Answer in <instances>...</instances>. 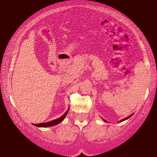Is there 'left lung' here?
Segmentation results:
<instances>
[{
	"label": "left lung",
	"mask_w": 157,
	"mask_h": 157,
	"mask_svg": "<svg viewBox=\"0 0 157 157\" xmlns=\"http://www.w3.org/2000/svg\"><path fill=\"white\" fill-rule=\"evenodd\" d=\"M131 116H132V114H131V115H130V116L127 117H126V118H125V119H123V120H121V121H120V122H122V121H124V120H128V118H130ZM102 120H103V119H102ZM104 120V121H105V122H106L105 120Z\"/></svg>",
	"instance_id": "8db88e82"
}]
</instances>
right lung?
Segmentation results:
<instances>
[{"instance_id": "right-lung-1", "label": "right lung", "mask_w": 157, "mask_h": 157, "mask_svg": "<svg viewBox=\"0 0 157 157\" xmlns=\"http://www.w3.org/2000/svg\"><path fill=\"white\" fill-rule=\"evenodd\" d=\"M68 111H68H66V113H64L62 117H60V118L58 119H56L55 120H52V121H50V122H44V123H39V124H34L35 126H37V127H50V126H54V125H57L58 123H60V122H62L63 120V119L66 117V114H67Z\"/></svg>"}]
</instances>
